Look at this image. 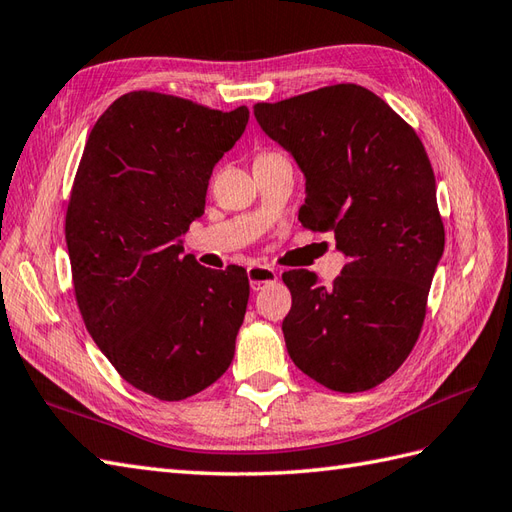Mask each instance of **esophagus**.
Listing matches in <instances>:
<instances>
[{
	"label": "esophagus",
	"mask_w": 512,
	"mask_h": 512,
	"mask_svg": "<svg viewBox=\"0 0 512 512\" xmlns=\"http://www.w3.org/2000/svg\"><path fill=\"white\" fill-rule=\"evenodd\" d=\"M248 281H251L253 290L259 292L261 287H266V285L277 281V270H272L268 266H251L248 268Z\"/></svg>",
	"instance_id": "1"
}]
</instances>
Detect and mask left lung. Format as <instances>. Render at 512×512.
Instances as JSON below:
<instances>
[{"label": "left lung", "mask_w": 512, "mask_h": 512, "mask_svg": "<svg viewBox=\"0 0 512 512\" xmlns=\"http://www.w3.org/2000/svg\"><path fill=\"white\" fill-rule=\"evenodd\" d=\"M266 136L305 175L298 220L333 231L346 257L331 287L309 270L283 274V320L298 370L333 391L372 389L409 357L426 316L445 233L422 140L372 90L326 86L257 103Z\"/></svg>", "instance_id": "8db88e82"}]
</instances>
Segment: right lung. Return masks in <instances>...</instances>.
Wrapping results in <instances>:
<instances>
[{
    "label": "right lung",
    "instance_id": "right-lung-1",
    "mask_svg": "<svg viewBox=\"0 0 512 512\" xmlns=\"http://www.w3.org/2000/svg\"><path fill=\"white\" fill-rule=\"evenodd\" d=\"M246 123V106L136 90L86 140L67 212L77 307L116 372L153 398H190L233 361L246 270L203 268L181 235L205 214L212 170Z\"/></svg>",
    "mask_w": 512,
    "mask_h": 512
}]
</instances>
